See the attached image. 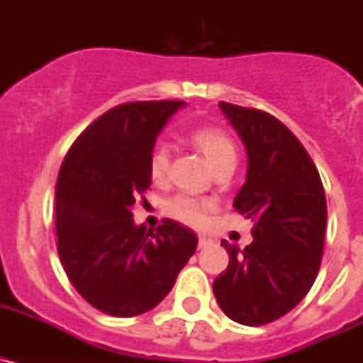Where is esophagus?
Instances as JSON below:
<instances>
[{"label": "esophagus", "mask_w": 363, "mask_h": 363, "mask_svg": "<svg viewBox=\"0 0 363 363\" xmlns=\"http://www.w3.org/2000/svg\"><path fill=\"white\" fill-rule=\"evenodd\" d=\"M211 243H213V240L211 238H207V236H198V247H200V249H205V247H209Z\"/></svg>", "instance_id": "esophagus-1"}]
</instances>
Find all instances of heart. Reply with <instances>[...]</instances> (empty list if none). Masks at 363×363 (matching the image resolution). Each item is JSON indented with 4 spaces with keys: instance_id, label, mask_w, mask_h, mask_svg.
<instances>
[{
    "instance_id": "heart-1",
    "label": "heart",
    "mask_w": 363,
    "mask_h": 363,
    "mask_svg": "<svg viewBox=\"0 0 363 363\" xmlns=\"http://www.w3.org/2000/svg\"><path fill=\"white\" fill-rule=\"evenodd\" d=\"M191 140L205 154V158L214 171L225 165H236V147L223 130L214 129V127H200L192 130ZM169 158H171V150L167 143H158L150 152L149 176L154 184H162L167 178ZM211 209H213L211 201L189 196V194H176L163 201V213L167 216L191 227L205 225Z\"/></svg>"
}]
</instances>
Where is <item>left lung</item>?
Segmentation results:
<instances>
[{"instance_id":"left-lung-1","label":"left lung","mask_w":363,"mask_h":363,"mask_svg":"<svg viewBox=\"0 0 363 363\" xmlns=\"http://www.w3.org/2000/svg\"><path fill=\"white\" fill-rule=\"evenodd\" d=\"M247 150L245 184L234 209L255 221L252 243L221 242L229 265L213 281L218 306L234 322L264 325L303 300L322 264L327 203L318 169L280 120L220 101Z\"/></svg>"}]
</instances>
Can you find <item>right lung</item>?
I'll list each match as a JSON object with an SVG mask.
<instances>
[{
	"instance_id": "obj_1",
	"label": "right lung",
	"mask_w": 363,
	"mask_h": 363,
	"mask_svg": "<svg viewBox=\"0 0 363 363\" xmlns=\"http://www.w3.org/2000/svg\"><path fill=\"white\" fill-rule=\"evenodd\" d=\"M184 101L111 108L72 143L56 184L57 255L92 307L120 318L154 309L172 289L198 236L172 220L136 225L133 205L150 187L156 138Z\"/></svg>"
}]
</instances>
